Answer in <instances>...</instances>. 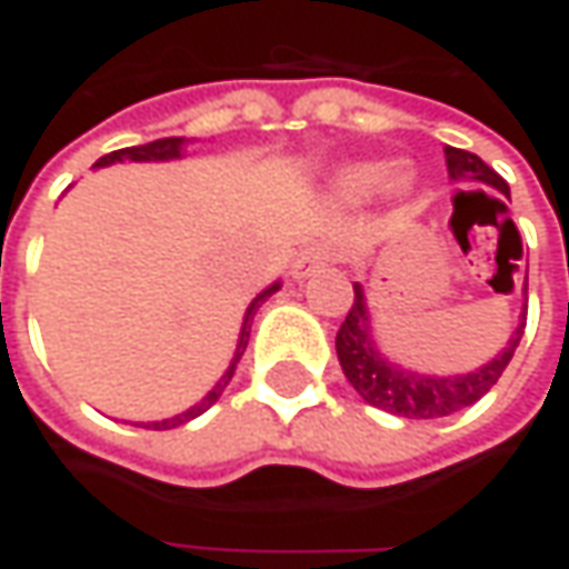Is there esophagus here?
Masks as SVG:
<instances>
[{
	"label": "esophagus",
	"mask_w": 569,
	"mask_h": 569,
	"mask_svg": "<svg viewBox=\"0 0 569 569\" xmlns=\"http://www.w3.org/2000/svg\"><path fill=\"white\" fill-rule=\"evenodd\" d=\"M329 259H332V252L326 250V247H307V250L295 259V278H310V274L319 272Z\"/></svg>",
	"instance_id": "esophagus-1"
}]
</instances>
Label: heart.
Wrapping results in <instances>:
<instances>
[{
	"mask_svg": "<svg viewBox=\"0 0 569 569\" xmlns=\"http://www.w3.org/2000/svg\"><path fill=\"white\" fill-rule=\"evenodd\" d=\"M336 183L345 196H355V199H363V196H370V192H377V189L386 183V167L380 164H351L341 170L339 177H336Z\"/></svg>",
	"mask_w": 569,
	"mask_h": 569,
	"instance_id": "b5f03b06",
	"label": "heart"
}]
</instances>
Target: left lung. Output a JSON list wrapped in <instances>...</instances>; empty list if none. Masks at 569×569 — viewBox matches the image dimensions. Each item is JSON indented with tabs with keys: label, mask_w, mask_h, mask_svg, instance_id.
<instances>
[{
	"label": "left lung",
	"mask_w": 569,
	"mask_h": 569,
	"mask_svg": "<svg viewBox=\"0 0 569 569\" xmlns=\"http://www.w3.org/2000/svg\"><path fill=\"white\" fill-rule=\"evenodd\" d=\"M443 154H447V170L452 180L488 183V187L500 189L510 199L507 180L500 173H493L478 154L462 151V148H447ZM522 329H526V317L516 326L507 348L485 367H478L471 373H456V377H427V373L405 370L399 363L386 361L377 351L373 336H370L367 297H363L361 284H355V303H351L348 317L341 322L339 336H336V351H339L345 377L358 389L363 402L382 408L389 415H399V418H447L452 411H462V408L478 402L493 382L500 380L507 363L513 361V351L519 348Z\"/></svg>",
	"instance_id": "obj_1"
}]
</instances>
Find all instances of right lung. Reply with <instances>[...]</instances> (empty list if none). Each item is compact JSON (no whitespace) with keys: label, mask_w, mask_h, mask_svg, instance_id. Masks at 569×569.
<instances>
[{"label":"right lung","mask_w":569,"mask_h":569,"mask_svg":"<svg viewBox=\"0 0 569 569\" xmlns=\"http://www.w3.org/2000/svg\"><path fill=\"white\" fill-rule=\"evenodd\" d=\"M183 144H187V139H158V142H148V144H136V148H120V151H110V154H103L98 164L94 167H110L117 164V161H173V158H180L183 154ZM281 288V281H274V284H269L262 295L252 297V303L247 307V317H243V326H240V339H237V351H233V361H230V367L224 370V377L214 382V389L208 392L202 402H196L192 408H187V411H180V415H173V418H164V421H151V425H142V427H154V430H170V427H180L187 425V421H192V418H199L202 411H208L211 405L221 399V392L228 389L230 377H233V370H237V361L243 358V351H247V341H250V326H252V317H256V310L269 300V297L274 295Z\"/></svg>","instance_id":"1"}]
</instances>
